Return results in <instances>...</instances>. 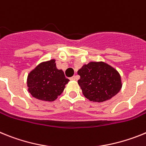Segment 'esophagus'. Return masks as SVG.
<instances>
[{
    "mask_svg": "<svg viewBox=\"0 0 146 146\" xmlns=\"http://www.w3.org/2000/svg\"><path fill=\"white\" fill-rule=\"evenodd\" d=\"M70 80H72V81L76 80V76H72L71 78H70Z\"/></svg>",
    "mask_w": 146,
    "mask_h": 146,
    "instance_id": "1",
    "label": "esophagus"
}]
</instances>
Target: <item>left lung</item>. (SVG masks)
<instances>
[{
	"instance_id": "obj_1",
	"label": "left lung",
	"mask_w": 146,
	"mask_h": 146,
	"mask_svg": "<svg viewBox=\"0 0 146 146\" xmlns=\"http://www.w3.org/2000/svg\"><path fill=\"white\" fill-rule=\"evenodd\" d=\"M82 93L92 102H104L117 95L122 81L117 70L104 62H90L78 70Z\"/></svg>"
}]
</instances>
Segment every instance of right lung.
<instances>
[{
	"mask_svg": "<svg viewBox=\"0 0 146 146\" xmlns=\"http://www.w3.org/2000/svg\"><path fill=\"white\" fill-rule=\"evenodd\" d=\"M69 81L62 70L56 68L53 59L40 63L29 73L28 91L36 99L54 101L62 93Z\"/></svg>",
	"mask_w": 146,
	"mask_h": 146,
	"instance_id": "obj_1",
	"label": "right lung"
}]
</instances>
